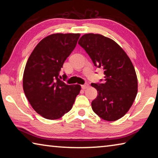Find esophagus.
Segmentation results:
<instances>
[{
    "label": "esophagus",
    "mask_w": 158,
    "mask_h": 158,
    "mask_svg": "<svg viewBox=\"0 0 158 158\" xmlns=\"http://www.w3.org/2000/svg\"><path fill=\"white\" fill-rule=\"evenodd\" d=\"M89 87V84H87V83H86V84H84L81 85V88L83 89H86Z\"/></svg>",
    "instance_id": "obj_1"
}]
</instances>
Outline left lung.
Wrapping results in <instances>:
<instances>
[{"mask_svg": "<svg viewBox=\"0 0 158 158\" xmlns=\"http://www.w3.org/2000/svg\"><path fill=\"white\" fill-rule=\"evenodd\" d=\"M78 43L94 65L104 69V84H91L98 90L91 102L93 111L105 121L118 120L129 110L137 94V77L132 61L116 42L102 35L85 34Z\"/></svg>", "mask_w": 158, "mask_h": 158, "instance_id": "left-lung-1", "label": "left lung"}]
</instances>
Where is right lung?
Masks as SVG:
<instances>
[{"mask_svg": "<svg viewBox=\"0 0 158 158\" xmlns=\"http://www.w3.org/2000/svg\"><path fill=\"white\" fill-rule=\"evenodd\" d=\"M79 36V33L50 35L37 44L26 63L23 91L34 110L45 118L58 119L68 113L81 90L80 85L66 84L59 79L61 68Z\"/></svg>", "mask_w": 158, "mask_h": 158, "instance_id": "1", "label": "right lung"}]
</instances>
